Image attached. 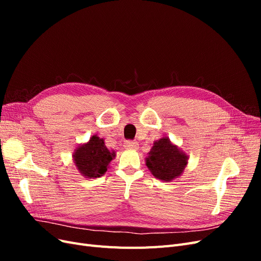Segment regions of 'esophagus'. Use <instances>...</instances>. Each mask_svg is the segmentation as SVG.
I'll return each mask as SVG.
<instances>
[{
    "mask_svg": "<svg viewBox=\"0 0 261 261\" xmlns=\"http://www.w3.org/2000/svg\"><path fill=\"white\" fill-rule=\"evenodd\" d=\"M124 147L126 149H134V150H137L138 149V144L136 143V141H130V140H127L125 141L124 143Z\"/></svg>",
    "mask_w": 261,
    "mask_h": 261,
    "instance_id": "obj_1",
    "label": "esophagus"
}]
</instances>
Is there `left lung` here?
<instances>
[{"label":"left lung","mask_w":261,"mask_h":261,"mask_svg":"<svg viewBox=\"0 0 261 261\" xmlns=\"http://www.w3.org/2000/svg\"><path fill=\"white\" fill-rule=\"evenodd\" d=\"M188 163V154L168 137L155 140L146 158L151 174L160 180L171 181L183 174Z\"/></svg>","instance_id":"left-lung-1"}]
</instances>
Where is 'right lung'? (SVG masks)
Masks as SVG:
<instances>
[{
	"instance_id": "1",
	"label": "right lung",
	"mask_w": 261,
	"mask_h": 261,
	"mask_svg": "<svg viewBox=\"0 0 261 261\" xmlns=\"http://www.w3.org/2000/svg\"><path fill=\"white\" fill-rule=\"evenodd\" d=\"M115 151H110L105 140L93 135L85 144L78 145L73 152V161L81 174L88 179L106 174L110 162L115 158Z\"/></svg>"
}]
</instances>
